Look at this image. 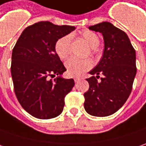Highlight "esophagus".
<instances>
[{
  "label": "esophagus",
  "instance_id": "34e87169",
  "mask_svg": "<svg viewBox=\"0 0 146 146\" xmlns=\"http://www.w3.org/2000/svg\"><path fill=\"white\" fill-rule=\"evenodd\" d=\"M81 79H82V78H74V82H78Z\"/></svg>",
  "mask_w": 146,
  "mask_h": 146
}]
</instances>
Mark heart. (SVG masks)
<instances>
[{
  "mask_svg": "<svg viewBox=\"0 0 146 146\" xmlns=\"http://www.w3.org/2000/svg\"><path fill=\"white\" fill-rule=\"evenodd\" d=\"M81 36L91 47V52L95 54L96 52V47L100 45V39L99 36L90 30H83L81 32ZM71 46V36L65 35L59 38L54 44V50L59 58L64 60L70 54ZM93 65L92 60L86 59H77L71 58L65 64L67 73L72 77H79L86 71L89 70Z\"/></svg>",
  "mask_w": 146,
  "mask_h": 146,
  "instance_id": "heart-1",
  "label": "heart"
}]
</instances>
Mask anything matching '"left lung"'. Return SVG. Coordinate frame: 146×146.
Segmentation results:
<instances>
[{"label": "left lung", "mask_w": 146, "mask_h": 146, "mask_svg": "<svg viewBox=\"0 0 146 146\" xmlns=\"http://www.w3.org/2000/svg\"><path fill=\"white\" fill-rule=\"evenodd\" d=\"M89 29L102 33L105 50L100 63L89 73L92 77L86 79L89 89L84 93V108L92 116H110L130 96L136 73V50L125 32L110 23H97ZM100 73L103 77L98 81Z\"/></svg>", "instance_id": "obj_1"}]
</instances>
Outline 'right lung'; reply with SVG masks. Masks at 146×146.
I'll use <instances>...</instances> for the list:
<instances>
[{
  "label": "right lung",
  "mask_w": 146,
  "mask_h": 146,
  "mask_svg": "<svg viewBox=\"0 0 146 146\" xmlns=\"http://www.w3.org/2000/svg\"><path fill=\"white\" fill-rule=\"evenodd\" d=\"M75 27L36 23L23 31L12 51L11 76L19 104L32 116L50 119L60 115L64 98L74 86L73 78L60 76L66 71L55 53L56 41ZM60 75L54 81L50 76Z\"/></svg>",
  "instance_id": "right-lung-1"
}]
</instances>
